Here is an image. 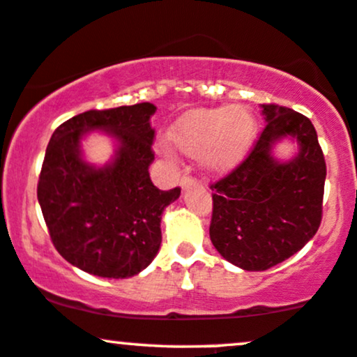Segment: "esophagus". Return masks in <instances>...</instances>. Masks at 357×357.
Returning a JSON list of instances; mask_svg holds the SVG:
<instances>
[{"instance_id": "esophagus-1", "label": "esophagus", "mask_w": 357, "mask_h": 357, "mask_svg": "<svg viewBox=\"0 0 357 357\" xmlns=\"http://www.w3.org/2000/svg\"><path fill=\"white\" fill-rule=\"evenodd\" d=\"M197 185H198V181L190 174H185L181 178V181H179V186H181L183 190H186V188H191V186H197Z\"/></svg>"}]
</instances>
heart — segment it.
Segmentation results:
<instances>
[{"label": "heart", "instance_id": "1", "mask_svg": "<svg viewBox=\"0 0 357 357\" xmlns=\"http://www.w3.org/2000/svg\"><path fill=\"white\" fill-rule=\"evenodd\" d=\"M256 132V119L248 107L222 105L186 113L167 139L181 154L202 155L210 171L229 172L248 158Z\"/></svg>", "mask_w": 357, "mask_h": 357}]
</instances>
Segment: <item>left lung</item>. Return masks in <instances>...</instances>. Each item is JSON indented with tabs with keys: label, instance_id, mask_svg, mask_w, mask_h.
<instances>
[{
	"label": "left lung",
	"instance_id": "left-lung-1",
	"mask_svg": "<svg viewBox=\"0 0 357 357\" xmlns=\"http://www.w3.org/2000/svg\"><path fill=\"white\" fill-rule=\"evenodd\" d=\"M268 121L252 151L211 185L210 238L223 259L245 271H266L307 244L322 222L327 167L312 121L295 109L261 105ZM299 142L293 160L278 161L273 144Z\"/></svg>",
	"mask_w": 357,
	"mask_h": 357
}]
</instances>
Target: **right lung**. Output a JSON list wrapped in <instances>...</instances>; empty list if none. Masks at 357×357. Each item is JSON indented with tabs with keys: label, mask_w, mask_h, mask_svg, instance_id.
<instances>
[{
	"label": "right lung",
	"mask_w": 357,
	"mask_h": 357,
	"mask_svg": "<svg viewBox=\"0 0 357 357\" xmlns=\"http://www.w3.org/2000/svg\"><path fill=\"white\" fill-rule=\"evenodd\" d=\"M152 103L89 109L59 125L47 146L37 198L57 252L76 268L123 280L146 269L160 248V218L181 188L152 185ZM103 130L119 142L103 168L80 155V139Z\"/></svg>",
	"instance_id": "right-lung-1"
}]
</instances>
